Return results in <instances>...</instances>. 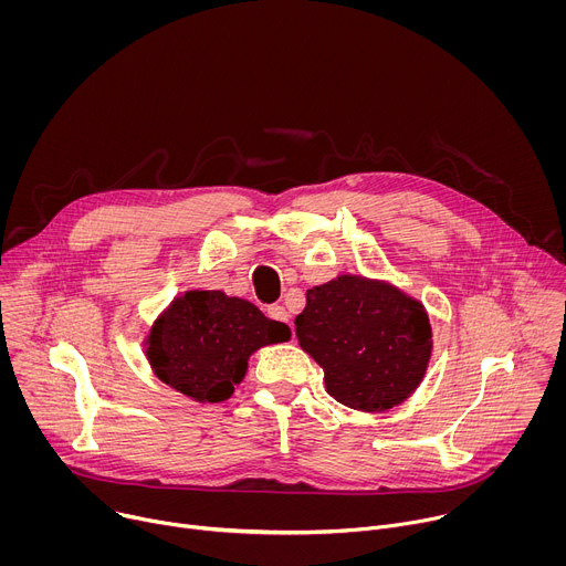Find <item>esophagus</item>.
Instances as JSON below:
<instances>
[{
  "label": "esophagus",
  "mask_w": 566,
  "mask_h": 566,
  "mask_svg": "<svg viewBox=\"0 0 566 566\" xmlns=\"http://www.w3.org/2000/svg\"><path fill=\"white\" fill-rule=\"evenodd\" d=\"M269 317H271V319H277V322H284V325H289V327H291V322H289V311H286L284 306H280V304L269 306ZM291 332H293V327H291ZM293 338H295V332H293Z\"/></svg>",
  "instance_id": "esophagus-1"
}]
</instances>
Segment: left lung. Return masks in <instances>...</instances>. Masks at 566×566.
Returning <instances> with one entry per match:
<instances>
[{
  "label": "left lung",
  "instance_id": "left-lung-1",
  "mask_svg": "<svg viewBox=\"0 0 566 566\" xmlns=\"http://www.w3.org/2000/svg\"><path fill=\"white\" fill-rule=\"evenodd\" d=\"M295 334L325 371L327 391L358 412H389L408 400L434 347L421 300L356 273L308 289Z\"/></svg>",
  "mask_w": 566,
  "mask_h": 566
}]
</instances>
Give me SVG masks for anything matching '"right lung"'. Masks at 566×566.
<instances>
[{
  "instance_id": "1",
  "label": "right lung",
  "mask_w": 566,
  "mask_h": 566,
  "mask_svg": "<svg viewBox=\"0 0 566 566\" xmlns=\"http://www.w3.org/2000/svg\"><path fill=\"white\" fill-rule=\"evenodd\" d=\"M286 340L291 329L253 302L190 289L156 315L143 352L160 382L197 402H221L244 380L258 349Z\"/></svg>"
}]
</instances>
